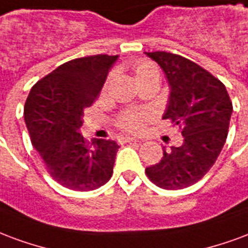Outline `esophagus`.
<instances>
[{
    "instance_id": "obj_1",
    "label": "esophagus",
    "mask_w": 248,
    "mask_h": 248,
    "mask_svg": "<svg viewBox=\"0 0 248 248\" xmlns=\"http://www.w3.org/2000/svg\"><path fill=\"white\" fill-rule=\"evenodd\" d=\"M123 142H139V139H135V137H123Z\"/></svg>"
}]
</instances>
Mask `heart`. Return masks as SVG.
<instances>
[{"mask_svg": "<svg viewBox=\"0 0 248 248\" xmlns=\"http://www.w3.org/2000/svg\"><path fill=\"white\" fill-rule=\"evenodd\" d=\"M133 74L136 78V82L140 83L153 75H158V70L149 61H137L133 64ZM145 119L146 115L142 111H126L119 119V125L125 131L136 132L141 129Z\"/></svg>", "mask_w": 248, "mask_h": 248, "instance_id": "heart-1", "label": "heart"}]
</instances>
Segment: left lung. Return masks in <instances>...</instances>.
I'll return each mask as SVG.
<instances>
[{"instance_id": "8db88e82", "label": "left lung", "mask_w": 248, "mask_h": 248, "mask_svg": "<svg viewBox=\"0 0 248 248\" xmlns=\"http://www.w3.org/2000/svg\"><path fill=\"white\" fill-rule=\"evenodd\" d=\"M161 67L170 87L162 119L182 128L184 144L165 151L146 168L158 187L177 190L194 185L214 165L227 139L232 103L219 79L189 59L171 52H145Z\"/></svg>"}]
</instances>
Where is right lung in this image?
<instances>
[{"label": "right lung", "instance_id": "right-lung-1", "mask_svg": "<svg viewBox=\"0 0 248 248\" xmlns=\"http://www.w3.org/2000/svg\"><path fill=\"white\" fill-rule=\"evenodd\" d=\"M117 55H92L63 63L34 84L25 103L32 146L50 176L71 190H95L112 177L120 146L113 140L87 141L79 132L84 108L102 91Z\"/></svg>", "mask_w": 248, "mask_h": 248}]
</instances>
